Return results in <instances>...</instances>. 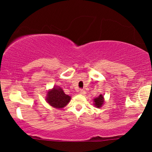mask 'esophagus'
Returning <instances> with one entry per match:
<instances>
[{"label":"esophagus","instance_id":"1","mask_svg":"<svg viewBox=\"0 0 152 152\" xmlns=\"http://www.w3.org/2000/svg\"><path fill=\"white\" fill-rule=\"evenodd\" d=\"M79 93L81 94H86V91H85V90H83V89H80Z\"/></svg>","mask_w":152,"mask_h":152}]
</instances>
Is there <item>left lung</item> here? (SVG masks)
<instances>
[{"label": "left lung", "mask_w": 152, "mask_h": 152, "mask_svg": "<svg viewBox=\"0 0 152 152\" xmlns=\"http://www.w3.org/2000/svg\"><path fill=\"white\" fill-rule=\"evenodd\" d=\"M103 97H104L103 95H100L97 98L94 99V105L96 106V107L99 108L102 106L103 104H104V98Z\"/></svg>", "instance_id": "8db88e82"}]
</instances>
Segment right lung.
Returning a JSON list of instances; mask_svg holds the SVG:
<instances>
[{
  "instance_id": "add662e5",
  "label": "right lung",
  "mask_w": 152,
  "mask_h": 152,
  "mask_svg": "<svg viewBox=\"0 0 152 152\" xmlns=\"http://www.w3.org/2000/svg\"><path fill=\"white\" fill-rule=\"evenodd\" d=\"M71 97L64 93L61 88L54 87L52 90L49 91L47 94L46 101L50 106L57 109H61L67 105L70 102Z\"/></svg>"
}]
</instances>
